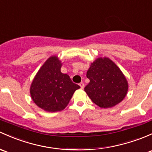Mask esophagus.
<instances>
[{
	"label": "esophagus",
	"instance_id": "esophagus-1",
	"mask_svg": "<svg viewBox=\"0 0 152 152\" xmlns=\"http://www.w3.org/2000/svg\"><path fill=\"white\" fill-rule=\"evenodd\" d=\"M79 86H80V87H81V89H84V84L83 82H81L80 84H79Z\"/></svg>",
	"mask_w": 152,
	"mask_h": 152
}]
</instances>
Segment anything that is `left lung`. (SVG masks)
I'll use <instances>...</instances> for the list:
<instances>
[{
  "mask_svg": "<svg viewBox=\"0 0 152 152\" xmlns=\"http://www.w3.org/2000/svg\"><path fill=\"white\" fill-rule=\"evenodd\" d=\"M89 84L84 91L100 108H111L122 101L127 93L128 83L119 67L108 57H99L87 72Z\"/></svg>",
  "mask_w": 152,
  "mask_h": 152,
  "instance_id": "8db88e82",
  "label": "left lung"
}]
</instances>
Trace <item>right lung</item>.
<instances>
[{
	"instance_id": "add662e5",
	"label": "right lung",
	"mask_w": 152,
	"mask_h": 152,
	"mask_svg": "<svg viewBox=\"0 0 152 152\" xmlns=\"http://www.w3.org/2000/svg\"><path fill=\"white\" fill-rule=\"evenodd\" d=\"M61 61L57 56L50 57L41 67L30 86L32 100L46 111L63 110L75 91L80 88L68 74L61 73Z\"/></svg>"
}]
</instances>
